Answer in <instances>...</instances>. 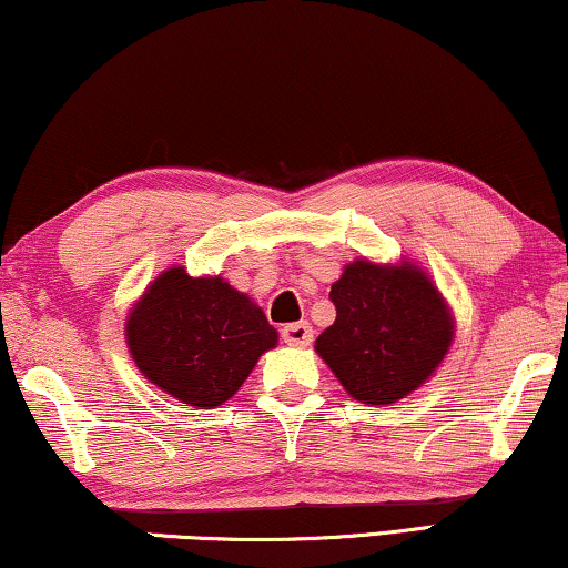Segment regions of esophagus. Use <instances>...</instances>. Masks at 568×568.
<instances>
[{"mask_svg": "<svg viewBox=\"0 0 568 568\" xmlns=\"http://www.w3.org/2000/svg\"><path fill=\"white\" fill-rule=\"evenodd\" d=\"M282 341L286 346H310V341H313V328H310L307 321H300V323H290L282 328Z\"/></svg>", "mask_w": 568, "mask_h": 568, "instance_id": "34e87169", "label": "esophagus"}]
</instances>
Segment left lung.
<instances>
[{
  "label": "left lung",
  "instance_id": "1",
  "mask_svg": "<svg viewBox=\"0 0 568 568\" xmlns=\"http://www.w3.org/2000/svg\"><path fill=\"white\" fill-rule=\"evenodd\" d=\"M336 321L315 352L354 400L387 406L434 375L455 321L432 278L410 261L383 266L359 258L331 286Z\"/></svg>",
  "mask_w": 568,
  "mask_h": 568
}]
</instances>
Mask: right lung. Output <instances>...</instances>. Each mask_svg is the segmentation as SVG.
Masks as SVG:
<instances>
[{
  "instance_id": "add662e5",
  "label": "right lung",
  "mask_w": 568,
  "mask_h": 568,
  "mask_svg": "<svg viewBox=\"0 0 568 568\" xmlns=\"http://www.w3.org/2000/svg\"><path fill=\"white\" fill-rule=\"evenodd\" d=\"M278 333L263 310L222 276L173 266L146 286L126 317V344L142 375L196 408H216L240 390Z\"/></svg>"
}]
</instances>
